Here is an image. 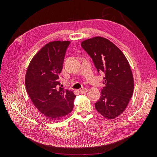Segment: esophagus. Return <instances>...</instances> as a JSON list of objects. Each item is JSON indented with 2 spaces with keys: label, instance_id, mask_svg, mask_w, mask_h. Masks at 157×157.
I'll list each match as a JSON object with an SVG mask.
<instances>
[{
  "label": "esophagus",
  "instance_id": "obj_1",
  "mask_svg": "<svg viewBox=\"0 0 157 157\" xmlns=\"http://www.w3.org/2000/svg\"><path fill=\"white\" fill-rule=\"evenodd\" d=\"M87 91H88V89H86V88H84V89H80V90H78V92H79L80 94H85L86 92H87Z\"/></svg>",
  "mask_w": 157,
  "mask_h": 157
}]
</instances>
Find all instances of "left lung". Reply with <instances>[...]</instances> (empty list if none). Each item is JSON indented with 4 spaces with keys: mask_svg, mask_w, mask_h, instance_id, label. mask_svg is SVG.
<instances>
[{
    "mask_svg": "<svg viewBox=\"0 0 157 157\" xmlns=\"http://www.w3.org/2000/svg\"><path fill=\"white\" fill-rule=\"evenodd\" d=\"M98 72L103 73L101 97L95 103L97 111L108 119L123 113L134 91V78L129 63L122 51L109 40L95 36L81 42Z\"/></svg>",
    "mask_w": 157,
    "mask_h": 157,
    "instance_id": "obj_1",
    "label": "left lung"
}]
</instances>
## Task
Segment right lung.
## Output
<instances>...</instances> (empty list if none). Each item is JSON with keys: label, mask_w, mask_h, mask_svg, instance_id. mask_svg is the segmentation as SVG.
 I'll use <instances>...</instances> for the list:
<instances>
[{"label": "right lung", "mask_w": 157, "mask_h": 157, "mask_svg": "<svg viewBox=\"0 0 157 157\" xmlns=\"http://www.w3.org/2000/svg\"><path fill=\"white\" fill-rule=\"evenodd\" d=\"M69 41H53L44 45L33 57L25 74V88L31 101L46 118L59 121L72 111L73 92L59 87Z\"/></svg>", "instance_id": "right-lung-1"}]
</instances>
